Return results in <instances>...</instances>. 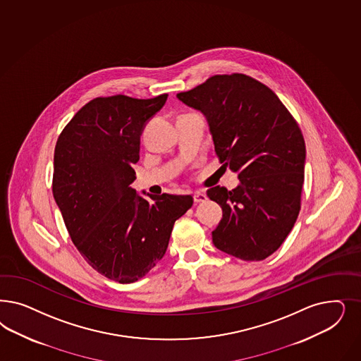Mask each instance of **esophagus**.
<instances>
[{"label":"esophagus","mask_w":361,"mask_h":361,"mask_svg":"<svg viewBox=\"0 0 361 361\" xmlns=\"http://www.w3.org/2000/svg\"><path fill=\"white\" fill-rule=\"evenodd\" d=\"M194 200H195V203H200V202H206L207 200V195H206V192L204 191H195L194 192Z\"/></svg>","instance_id":"esophagus-1"}]
</instances>
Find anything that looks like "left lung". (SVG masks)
<instances>
[{"mask_svg":"<svg viewBox=\"0 0 361 361\" xmlns=\"http://www.w3.org/2000/svg\"><path fill=\"white\" fill-rule=\"evenodd\" d=\"M176 98L206 116L219 161L239 178L231 191L207 190L223 209L212 243L242 260L266 259L300 209L305 143L296 121L276 94L245 74L214 75Z\"/></svg>","mask_w":361,"mask_h":361,"instance_id":"left-lung-1","label":"left lung"}]
</instances>
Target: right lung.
Here are the masks:
<instances>
[{"label": "right lung", "mask_w": 361, "mask_h": 361, "mask_svg": "<svg viewBox=\"0 0 361 361\" xmlns=\"http://www.w3.org/2000/svg\"><path fill=\"white\" fill-rule=\"evenodd\" d=\"M167 97L95 98L71 118L54 150L53 197L73 243L95 271L122 284L155 267L175 221L194 202L131 187L142 131Z\"/></svg>", "instance_id": "add662e5"}]
</instances>
